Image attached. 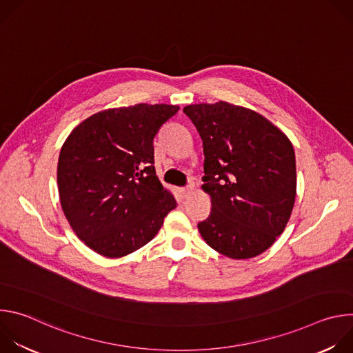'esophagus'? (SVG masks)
Returning <instances> with one entry per match:
<instances>
[{"mask_svg":"<svg viewBox=\"0 0 353 353\" xmlns=\"http://www.w3.org/2000/svg\"><path fill=\"white\" fill-rule=\"evenodd\" d=\"M179 192H180V195H181L183 198H188V196L192 194V188H191V187L180 188V190H179Z\"/></svg>","mask_w":353,"mask_h":353,"instance_id":"obj_1","label":"esophagus"}]
</instances>
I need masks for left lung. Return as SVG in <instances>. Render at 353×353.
Listing matches in <instances>:
<instances>
[{
    "mask_svg": "<svg viewBox=\"0 0 353 353\" xmlns=\"http://www.w3.org/2000/svg\"><path fill=\"white\" fill-rule=\"evenodd\" d=\"M183 112L204 145L203 190L212 210L198 223L201 236L229 259L260 256L282 234L294 205L292 142L260 113L222 100Z\"/></svg>",
    "mask_w": 353,
    "mask_h": 353,
    "instance_id": "obj_1",
    "label": "left lung"
}]
</instances>
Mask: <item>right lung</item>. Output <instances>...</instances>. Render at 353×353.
<instances>
[{
	"instance_id": "obj_1",
	"label": "right lung",
	"mask_w": 353,
	"mask_h": 353,
	"mask_svg": "<svg viewBox=\"0 0 353 353\" xmlns=\"http://www.w3.org/2000/svg\"><path fill=\"white\" fill-rule=\"evenodd\" d=\"M179 106L139 103L108 109L79 123L57 165L63 212L94 253L120 259L161 230L176 208L155 170L154 139Z\"/></svg>"
}]
</instances>
